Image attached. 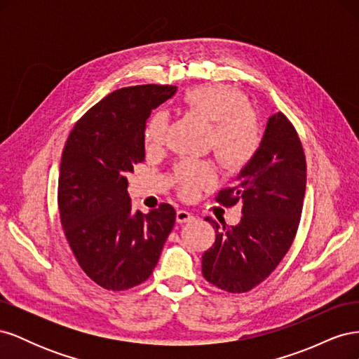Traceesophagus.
Masks as SVG:
<instances>
[{
	"instance_id": "esophagus-1",
	"label": "esophagus",
	"mask_w": 359,
	"mask_h": 359,
	"mask_svg": "<svg viewBox=\"0 0 359 359\" xmlns=\"http://www.w3.org/2000/svg\"><path fill=\"white\" fill-rule=\"evenodd\" d=\"M193 219H194L193 214H191V212H189V211H186V210H180V211H177V222H178L180 224H182V223H189V222H191Z\"/></svg>"
}]
</instances>
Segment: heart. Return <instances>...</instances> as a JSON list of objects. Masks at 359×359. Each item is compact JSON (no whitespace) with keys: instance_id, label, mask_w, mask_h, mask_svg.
<instances>
[{"instance_id":"obj_1","label":"heart","mask_w":359,"mask_h":359,"mask_svg":"<svg viewBox=\"0 0 359 359\" xmlns=\"http://www.w3.org/2000/svg\"><path fill=\"white\" fill-rule=\"evenodd\" d=\"M184 103L194 115L212 124L210 147L223 165L240 169L252 161L262 144V130L247 97L226 85H202L184 95ZM169 118L158 111L144 128V144L149 151L158 149L166 140ZM217 172L203 161H184L178 169L180 190L184 196H194L199 189L212 187Z\"/></svg>"}]
</instances>
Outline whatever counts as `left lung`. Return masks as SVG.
I'll return each instance as SVG.
<instances>
[{
  "label": "left lung",
  "mask_w": 359,
  "mask_h": 359,
  "mask_svg": "<svg viewBox=\"0 0 359 359\" xmlns=\"http://www.w3.org/2000/svg\"><path fill=\"white\" fill-rule=\"evenodd\" d=\"M306 177L301 140L277 112L268 118L257 154L238 173L235 186L215 198L226 206L240 202L243 217L231 227L208 219L217 235L202 256V274L211 285L243 293L273 273L295 238Z\"/></svg>",
  "instance_id": "8db88e82"
}]
</instances>
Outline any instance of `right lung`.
<instances>
[{
    "instance_id": "right-lung-1",
    "label": "right lung",
    "mask_w": 359,
    "mask_h": 359,
    "mask_svg": "<svg viewBox=\"0 0 359 359\" xmlns=\"http://www.w3.org/2000/svg\"><path fill=\"white\" fill-rule=\"evenodd\" d=\"M175 93L169 85L116 90L76 123L64 147L58 180L64 233L85 274L107 290L130 289L153 274L175 224L172 205L144 215L132 210L127 191V173L145 160L147 119Z\"/></svg>"
}]
</instances>
